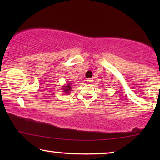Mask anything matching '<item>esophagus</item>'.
Listing matches in <instances>:
<instances>
[{"label": "esophagus", "mask_w": 160, "mask_h": 160, "mask_svg": "<svg viewBox=\"0 0 160 160\" xmlns=\"http://www.w3.org/2000/svg\"><path fill=\"white\" fill-rule=\"evenodd\" d=\"M87 83H88V84H92L93 80L91 79V78H88V79L87 80Z\"/></svg>", "instance_id": "obj_1"}]
</instances>
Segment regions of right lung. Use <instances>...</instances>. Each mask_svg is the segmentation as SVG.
I'll return each mask as SVG.
<instances>
[{"instance_id":"right-lung-1","label":"right lung","mask_w":160,"mask_h":160,"mask_svg":"<svg viewBox=\"0 0 160 160\" xmlns=\"http://www.w3.org/2000/svg\"><path fill=\"white\" fill-rule=\"evenodd\" d=\"M71 86H72V84L70 82H67L66 84L63 85L62 87L63 92H64V93H69L72 89Z\"/></svg>"}]
</instances>
